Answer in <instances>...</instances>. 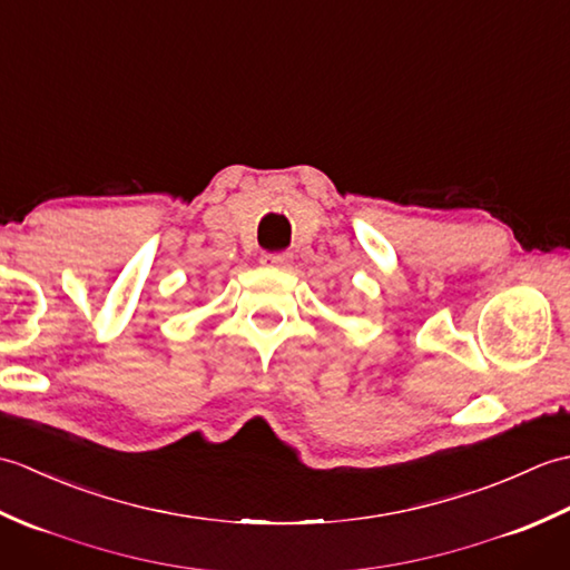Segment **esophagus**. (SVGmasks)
I'll return each instance as SVG.
<instances>
[{
  "instance_id": "34e87169",
  "label": "esophagus",
  "mask_w": 570,
  "mask_h": 570,
  "mask_svg": "<svg viewBox=\"0 0 570 570\" xmlns=\"http://www.w3.org/2000/svg\"><path fill=\"white\" fill-rule=\"evenodd\" d=\"M292 254L288 252H274V254H264L262 264L264 266H272V269H288L292 266Z\"/></svg>"
}]
</instances>
